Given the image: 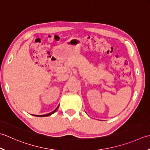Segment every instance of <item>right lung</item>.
I'll return each instance as SVG.
<instances>
[{"label":"right lung","instance_id":"add662e5","mask_svg":"<svg viewBox=\"0 0 150 150\" xmlns=\"http://www.w3.org/2000/svg\"><path fill=\"white\" fill-rule=\"evenodd\" d=\"M58 107H59V106H58V107H57V108H56V109H55L54 111H52V112H51V113H49V114H44V115H33V116H38V117H44V116H50V115H51L52 114H53L54 112H56V111H57V110L58 108Z\"/></svg>","mask_w":150,"mask_h":150}]
</instances>
